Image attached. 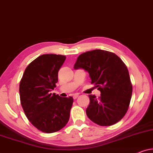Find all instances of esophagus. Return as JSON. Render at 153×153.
Returning a JSON list of instances; mask_svg holds the SVG:
<instances>
[{
	"instance_id": "esophagus-1",
	"label": "esophagus",
	"mask_w": 153,
	"mask_h": 153,
	"mask_svg": "<svg viewBox=\"0 0 153 153\" xmlns=\"http://www.w3.org/2000/svg\"><path fill=\"white\" fill-rule=\"evenodd\" d=\"M78 96H79L78 94H74V96H73V98H74V99H76Z\"/></svg>"
}]
</instances>
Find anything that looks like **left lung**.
<instances>
[{
  "label": "left lung",
  "instance_id": "1",
  "mask_svg": "<svg viewBox=\"0 0 153 153\" xmlns=\"http://www.w3.org/2000/svg\"><path fill=\"white\" fill-rule=\"evenodd\" d=\"M74 68L88 72L91 83L100 91L98 99L89 96L88 118L101 126H112L121 120L132 94L130 75L123 62L114 53L98 49L79 55Z\"/></svg>",
  "mask_w": 153,
  "mask_h": 153
}]
</instances>
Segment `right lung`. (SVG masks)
Segmentation results:
<instances>
[{"label": "right lung", "mask_w": 153, "mask_h": 153, "mask_svg": "<svg viewBox=\"0 0 153 153\" xmlns=\"http://www.w3.org/2000/svg\"><path fill=\"white\" fill-rule=\"evenodd\" d=\"M64 55H40L25 68L19 85L21 104L30 122L38 130L53 133L67 124L74 98H62L51 91L58 81Z\"/></svg>", "instance_id": "right-lung-1"}]
</instances>
